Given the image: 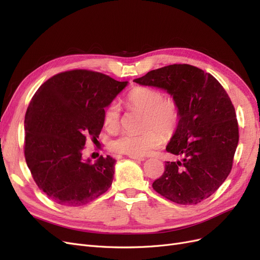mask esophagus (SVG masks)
I'll return each mask as SVG.
<instances>
[{"label": "esophagus", "mask_w": 260, "mask_h": 260, "mask_svg": "<svg viewBox=\"0 0 260 260\" xmlns=\"http://www.w3.org/2000/svg\"><path fill=\"white\" fill-rule=\"evenodd\" d=\"M128 157H129V158H131V159H136V160H140V161H142V160H144V159H145V157H143V156H136V155H128Z\"/></svg>", "instance_id": "esophagus-1"}]
</instances>
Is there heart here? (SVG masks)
Listing matches in <instances>:
<instances>
[{
    "mask_svg": "<svg viewBox=\"0 0 260 260\" xmlns=\"http://www.w3.org/2000/svg\"><path fill=\"white\" fill-rule=\"evenodd\" d=\"M128 105L143 112L141 133H123L111 143L116 153L144 156L151 154L161 143V132L165 137L174 135L181 120V107L178 100L170 94L164 93L151 86H137L127 96ZM103 124L107 131L116 132L120 127V107L112 102L105 108Z\"/></svg>",
    "mask_w": 260,
    "mask_h": 260,
    "instance_id": "heart-1",
    "label": "heart"
}]
</instances>
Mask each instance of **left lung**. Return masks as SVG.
<instances>
[{"label":"left lung","mask_w":260,"mask_h":260,"mask_svg":"<svg viewBox=\"0 0 260 260\" xmlns=\"http://www.w3.org/2000/svg\"><path fill=\"white\" fill-rule=\"evenodd\" d=\"M135 82L166 90L181 107V120L166 149L182 160L166 161L154 190L171 202L195 205L229 176L239 143L232 102L214 76L187 64L151 70Z\"/></svg>","instance_id":"obj_1"}]
</instances>
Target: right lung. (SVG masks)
<instances>
[{
    "label": "right lung",
    "instance_id": "1",
    "mask_svg": "<svg viewBox=\"0 0 260 260\" xmlns=\"http://www.w3.org/2000/svg\"><path fill=\"white\" fill-rule=\"evenodd\" d=\"M127 83L74 69L51 77L31 99L23 153L36 184L55 203L82 206L111 187L116 160L107 155L92 162L82 152L88 139L98 142L104 108Z\"/></svg>",
    "mask_w": 260,
    "mask_h": 260
}]
</instances>
